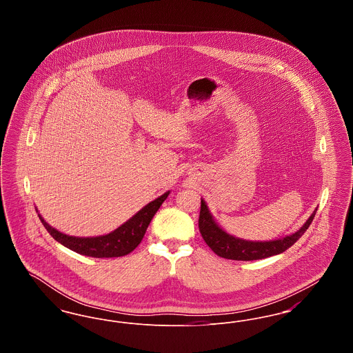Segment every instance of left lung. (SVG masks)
Here are the masks:
<instances>
[{"instance_id":"obj_1","label":"left lung","mask_w":353,"mask_h":353,"mask_svg":"<svg viewBox=\"0 0 353 353\" xmlns=\"http://www.w3.org/2000/svg\"><path fill=\"white\" fill-rule=\"evenodd\" d=\"M316 210L294 234L287 235L275 241L256 242V241H246L242 238H236L234 235L228 234L225 230H222L219 223L212 217L205 201L201 200L199 228L206 245L221 258L233 259V261L263 259L271 255L281 254L285 252L288 248H291L310 228L312 219L316 214Z\"/></svg>"}]
</instances>
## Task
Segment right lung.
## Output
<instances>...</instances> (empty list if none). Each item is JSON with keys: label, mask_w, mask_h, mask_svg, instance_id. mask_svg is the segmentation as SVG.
<instances>
[{"label": "right lung", "mask_w": 353, "mask_h": 353, "mask_svg": "<svg viewBox=\"0 0 353 353\" xmlns=\"http://www.w3.org/2000/svg\"><path fill=\"white\" fill-rule=\"evenodd\" d=\"M169 192L160 196L159 199L145 205L141 210H139L132 219H128L125 223L119 226L117 230L111 232L110 234L101 235V236H71L58 232L57 229L51 228L50 225L42 219L39 214L45 229L50 233L51 236L58 241L61 245L66 246L70 250L94 256V258H114V256H123L127 255L139 246L143 236L147 232L153 216L168 197Z\"/></svg>", "instance_id": "add662e5"}]
</instances>
